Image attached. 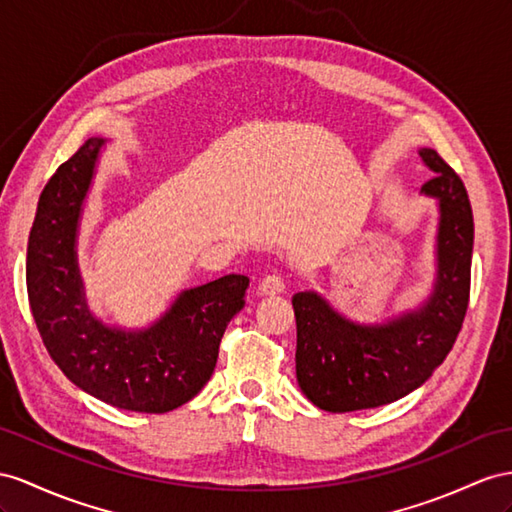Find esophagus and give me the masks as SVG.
I'll return each instance as SVG.
<instances>
[{
	"label": "esophagus",
	"instance_id": "1",
	"mask_svg": "<svg viewBox=\"0 0 512 512\" xmlns=\"http://www.w3.org/2000/svg\"><path fill=\"white\" fill-rule=\"evenodd\" d=\"M283 290H285V281H283L281 274H268V277H264L259 283V292L264 296L281 294Z\"/></svg>",
	"mask_w": 512,
	"mask_h": 512
}]
</instances>
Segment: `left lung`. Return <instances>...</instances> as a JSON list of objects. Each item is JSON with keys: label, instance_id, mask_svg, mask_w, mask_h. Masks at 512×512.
<instances>
[{"label": "left lung", "instance_id": "8db88e82", "mask_svg": "<svg viewBox=\"0 0 512 512\" xmlns=\"http://www.w3.org/2000/svg\"><path fill=\"white\" fill-rule=\"evenodd\" d=\"M419 157L435 173L422 194L439 207L437 272L424 303L381 324H359L318 292L292 296L296 378L322 411L376 409L409 396L448 357L463 326L474 251L469 196L435 149H419Z\"/></svg>", "mask_w": 512, "mask_h": 512}]
</instances>
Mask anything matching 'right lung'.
Segmentation results:
<instances>
[{
	"instance_id": "right-lung-1",
	"label": "right lung",
	"mask_w": 512,
	"mask_h": 512,
	"mask_svg": "<svg viewBox=\"0 0 512 512\" xmlns=\"http://www.w3.org/2000/svg\"><path fill=\"white\" fill-rule=\"evenodd\" d=\"M103 138L86 140L49 179L28 240L25 281L51 359L73 385L116 409L168 413L214 374L227 324L242 311L248 277L227 274L183 290L144 329L99 320L86 303L77 235Z\"/></svg>"
}]
</instances>
